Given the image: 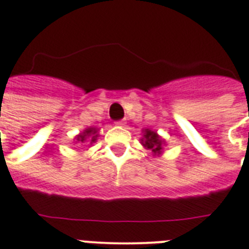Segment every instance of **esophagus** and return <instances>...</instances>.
Segmentation results:
<instances>
[{
	"label": "esophagus",
	"instance_id": "34e87169",
	"mask_svg": "<svg viewBox=\"0 0 249 249\" xmlns=\"http://www.w3.org/2000/svg\"><path fill=\"white\" fill-rule=\"evenodd\" d=\"M115 124L119 127H123L124 124H126V122H124V121H117V122H115Z\"/></svg>",
	"mask_w": 249,
	"mask_h": 249
}]
</instances>
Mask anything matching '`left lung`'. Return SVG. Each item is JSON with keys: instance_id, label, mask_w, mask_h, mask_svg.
Wrapping results in <instances>:
<instances>
[{"instance_id": "1", "label": "left lung", "mask_w": 249, "mask_h": 249, "mask_svg": "<svg viewBox=\"0 0 249 249\" xmlns=\"http://www.w3.org/2000/svg\"><path fill=\"white\" fill-rule=\"evenodd\" d=\"M141 144L145 149L150 150L154 156H160L164 146V140L154 131L145 130L144 136L141 139Z\"/></svg>"}]
</instances>
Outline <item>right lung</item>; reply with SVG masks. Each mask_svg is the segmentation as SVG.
<instances>
[{"mask_svg":"<svg viewBox=\"0 0 249 249\" xmlns=\"http://www.w3.org/2000/svg\"><path fill=\"white\" fill-rule=\"evenodd\" d=\"M97 139V130L93 128V127H90V128H86V130L81 132L79 135L75 136V142H79V144H83V142H87L90 141V144L95 142Z\"/></svg>","mask_w":249,"mask_h":249,"instance_id":"obj_1","label":"right lung"}]
</instances>
